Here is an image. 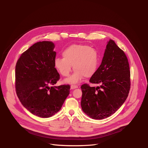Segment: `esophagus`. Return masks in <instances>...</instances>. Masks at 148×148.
<instances>
[{
  "label": "esophagus",
  "instance_id": "1",
  "mask_svg": "<svg viewBox=\"0 0 148 148\" xmlns=\"http://www.w3.org/2000/svg\"><path fill=\"white\" fill-rule=\"evenodd\" d=\"M78 86L77 85H71V89H75V88H77Z\"/></svg>",
  "mask_w": 148,
  "mask_h": 148
}]
</instances>
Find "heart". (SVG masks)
I'll use <instances>...</instances> for the list:
<instances>
[{
    "label": "heart",
    "mask_w": 148,
    "mask_h": 148,
    "mask_svg": "<svg viewBox=\"0 0 148 148\" xmlns=\"http://www.w3.org/2000/svg\"><path fill=\"white\" fill-rule=\"evenodd\" d=\"M62 57L56 58L54 65L56 70L64 77L70 75L72 68L73 74L65 80L68 83H77L84 77H92L97 71L100 56L95 48L83 44H73L66 47L62 52Z\"/></svg>",
    "instance_id": "obj_1"
}]
</instances>
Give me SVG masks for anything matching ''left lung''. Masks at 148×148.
<instances>
[{"mask_svg":"<svg viewBox=\"0 0 148 148\" xmlns=\"http://www.w3.org/2000/svg\"><path fill=\"white\" fill-rule=\"evenodd\" d=\"M91 83L99 86H81V106L93 119L110 116L124 103L130 89V70L127 56L114 41L106 45L102 63L90 78Z\"/></svg>","mask_w":148,"mask_h":148,"instance_id":"left-lung-1","label":"left lung"}]
</instances>
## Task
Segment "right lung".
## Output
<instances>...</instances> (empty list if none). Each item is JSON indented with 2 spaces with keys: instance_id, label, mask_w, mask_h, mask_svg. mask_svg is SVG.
Returning a JSON list of instances; mask_svg holds the SVG:
<instances>
[{
  "instance_id": "right-lung-1",
  "label": "right lung",
  "mask_w": 148,
  "mask_h": 148,
  "mask_svg": "<svg viewBox=\"0 0 148 148\" xmlns=\"http://www.w3.org/2000/svg\"><path fill=\"white\" fill-rule=\"evenodd\" d=\"M54 47L51 42L36 43L21 55L15 66L18 99L27 110L42 118L57 113L70 94L69 84L49 87L60 78L54 65Z\"/></svg>"
}]
</instances>
